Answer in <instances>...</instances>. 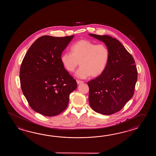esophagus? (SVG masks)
<instances>
[{"label":"esophagus","mask_w":156,"mask_h":156,"mask_svg":"<svg viewBox=\"0 0 156 156\" xmlns=\"http://www.w3.org/2000/svg\"><path fill=\"white\" fill-rule=\"evenodd\" d=\"M77 83L78 84V85H80V84H81V83H83V81H80V80H77Z\"/></svg>","instance_id":"esophagus-1"}]
</instances>
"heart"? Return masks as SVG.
<instances>
[{"mask_svg": "<svg viewBox=\"0 0 156 156\" xmlns=\"http://www.w3.org/2000/svg\"><path fill=\"white\" fill-rule=\"evenodd\" d=\"M110 52L104 44H96L89 40H81L71 47V53H64L61 62L65 69L73 73L79 66L76 76L85 79L91 76H99L106 70L109 63Z\"/></svg>", "mask_w": 156, "mask_h": 156, "instance_id": "heart-1", "label": "heart"}]
</instances>
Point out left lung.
Returning <instances> with one entry per match:
<instances>
[{
	"label": "left lung",
	"instance_id": "8db88e82",
	"mask_svg": "<svg viewBox=\"0 0 156 156\" xmlns=\"http://www.w3.org/2000/svg\"><path fill=\"white\" fill-rule=\"evenodd\" d=\"M89 35L105 43L110 52L106 70L87 83L90 105L97 113L111 115L133 96L138 76L135 61L118 40L108 35Z\"/></svg>",
	"mask_w": 156,
	"mask_h": 156
}]
</instances>
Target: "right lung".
Masks as SVG:
<instances>
[{
	"instance_id": "1",
	"label": "right lung",
	"mask_w": 156,
	"mask_h": 156,
	"mask_svg": "<svg viewBox=\"0 0 156 156\" xmlns=\"http://www.w3.org/2000/svg\"><path fill=\"white\" fill-rule=\"evenodd\" d=\"M74 36L41 37L30 47L21 64L20 86L31 108L47 116L66 109L76 81L61 62L62 51Z\"/></svg>"
}]
</instances>
